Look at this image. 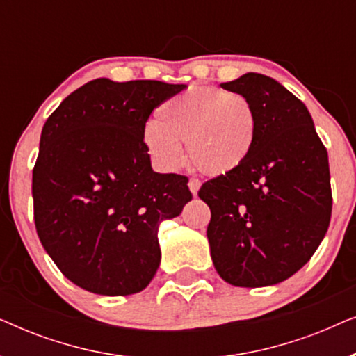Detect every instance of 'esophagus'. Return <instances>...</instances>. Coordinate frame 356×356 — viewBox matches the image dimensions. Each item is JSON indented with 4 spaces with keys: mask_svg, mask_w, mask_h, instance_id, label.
<instances>
[{
    "mask_svg": "<svg viewBox=\"0 0 356 356\" xmlns=\"http://www.w3.org/2000/svg\"><path fill=\"white\" fill-rule=\"evenodd\" d=\"M188 186H189V191L193 193V196H197L199 188H201V181H199V179H196V178H191V179H189Z\"/></svg>",
    "mask_w": 356,
    "mask_h": 356,
    "instance_id": "34e87169",
    "label": "esophagus"
}]
</instances>
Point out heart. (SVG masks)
Masks as SVG:
<instances>
[{"label": "heart", "mask_w": 356, "mask_h": 356, "mask_svg": "<svg viewBox=\"0 0 356 356\" xmlns=\"http://www.w3.org/2000/svg\"><path fill=\"white\" fill-rule=\"evenodd\" d=\"M257 139L251 102L218 87H189L155 111V124L143 133V145L162 172H175L189 159L209 177H225L246 163Z\"/></svg>", "instance_id": "1"}]
</instances>
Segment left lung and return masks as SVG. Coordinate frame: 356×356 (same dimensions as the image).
<instances>
[{
	"instance_id": "8db88e82",
	"label": "left lung",
	"mask_w": 356,
	"mask_h": 356,
	"mask_svg": "<svg viewBox=\"0 0 356 356\" xmlns=\"http://www.w3.org/2000/svg\"><path fill=\"white\" fill-rule=\"evenodd\" d=\"M222 89L246 97L257 139L236 172L204 183L207 240L217 274L230 285L280 284L311 259L332 212L327 150L303 102L269 76L246 72Z\"/></svg>"
}]
</instances>
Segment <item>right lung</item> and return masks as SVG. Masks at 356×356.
I'll use <instances>...</instances> for the list:
<instances>
[{
  "instance_id": "obj_1",
  "label": "right lung",
  "mask_w": 356,
  "mask_h": 356,
  "mask_svg": "<svg viewBox=\"0 0 356 356\" xmlns=\"http://www.w3.org/2000/svg\"><path fill=\"white\" fill-rule=\"evenodd\" d=\"M186 87L99 77L67 95L43 126L32 177L35 228L81 289L124 296L154 279L160 223L193 196L186 177L154 172L143 133L155 106Z\"/></svg>"
}]
</instances>
